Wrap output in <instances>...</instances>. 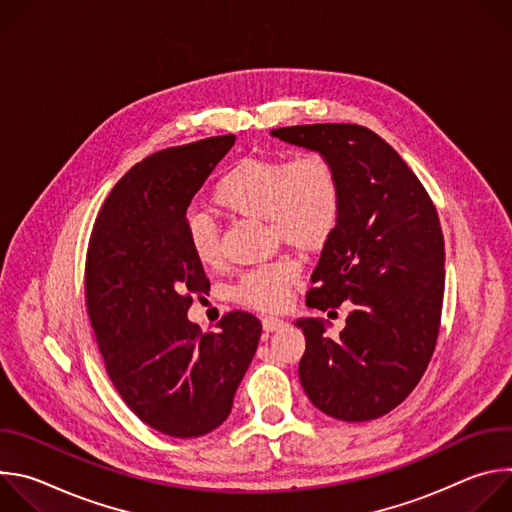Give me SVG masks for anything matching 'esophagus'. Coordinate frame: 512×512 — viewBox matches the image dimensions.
I'll return each instance as SVG.
<instances>
[{
  "label": "esophagus",
  "instance_id": "1",
  "mask_svg": "<svg viewBox=\"0 0 512 512\" xmlns=\"http://www.w3.org/2000/svg\"><path fill=\"white\" fill-rule=\"evenodd\" d=\"M287 324H285V320H281V318H277V316H265L263 318V328L267 330V332H277V330H283Z\"/></svg>",
  "mask_w": 512,
  "mask_h": 512
}]
</instances>
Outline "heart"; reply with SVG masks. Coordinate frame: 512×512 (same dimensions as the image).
Returning a JSON list of instances; mask_svg holds the SVG:
<instances>
[{
    "instance_id": "heart-1",
    "label": "heart",
    "mask_w": 512,
    "mask_h": 512,
    "mask_svg": "<svg viewBox=\"0 0 512 512\" xmlns=\"http://www.w3.org/2000/svg\"><path fill=\"white\" fill-rule=\"evenodd\" d=\"M221 210L245 218H265L273 235L302 249L320 247L334 231L340 214V182L334 166L306 154L291 162L279 158H243L231 166L212 190ZM188 243L194 259L204 267L221 263L218 233L206 216L188 218ZM300 277V265L279 257L249 271L237 300L257 310H277L289 302Z\"/></svg>"
}]
</instances>
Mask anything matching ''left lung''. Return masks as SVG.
Here are the masks:
<instances>
[{"mask_svg": "<svg viewBox=\"0 0 512 512\" xmlns=\"http://www.w3.org/2000/svg\"><path fill=\"white\" fill-rule=\"evenodd\" d=\"M326 158L340 182V214L310 277L308 308H350L338 340L322 318H298L306 336L300 383L342 421L395 409L423 377L440 332L444 235L425 188L375 131L348 123L271 129Z\"/></svg>", "mask_w": 512, "mask_h": 512, "instance_id": "1", "label": "left lung"}]
</instances>
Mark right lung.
Listing matches in <instances>:
<instances>
[{"mask_svg":"<svg viewBox=\"0 0 512 512\" xmlns=\"http://www.w3.org/2000/svg\"><path fill=\"white\" fill-rule=\"evenodd\" d=\"M235 135L162 150L107 196L87 253V310L105 369L127 407L172 437L221 425L255 356L261 322L231 312L202 334L188 320L210 287L188 243L186 210Z\"/></svg>","mask_w":512,"mask_h":512,"instance_id":"add662e5","label":"right lung"}]
</instances>
